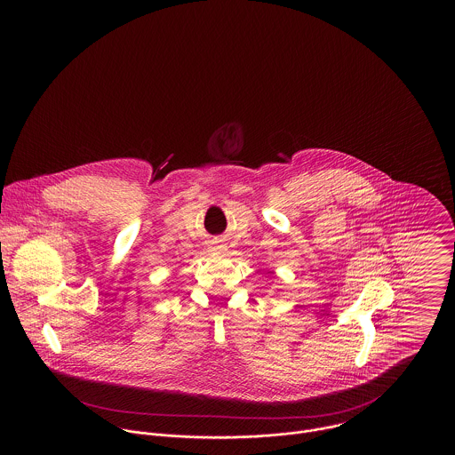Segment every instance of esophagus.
<instances>
[{
    "mask_svg": "<svg viewBox=\"0 0 455 455\" xmlns=\"http://www.w3.org/2000/svg\"><path fill=\"white\" fill-rule=\"evenodd\" d=\"M213 251H215V252H223V251H225V245L213 242Z\"/></svg>",
    "mask_w": 455,
    "mask_h": 455,
    "instance_id": "1",
    "label": "esophagus"
}]
</instances>
